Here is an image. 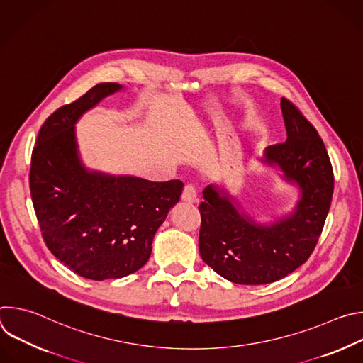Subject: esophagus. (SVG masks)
Listing matches in <instances>:
<instances>
[{
  "mask_svg": "<svg viewBox=\"0 0 363 363\" xmlns=\"http://www.w3.org/2000/svg\"><path fill=\"white\" fill-rule=\"evenodd\" d=\"M182 199H184L185 202H195V201H196V186H195V184L188 182V184L184 186Z\"/></svg>",
  "mask_w": 363,
  "mask_h": 363,
  "instance_id": "34e87169",
  "label": "esophagus"
}]
</instances>
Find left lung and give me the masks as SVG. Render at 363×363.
I'll return each instance as SVG.
<instances>
[{"mask_svg":"<svg viewBox=\"0 0 363 363\" xmlns=\"http://www.w3.org/2000/svg\"><path fill=\"white\" fill-rule=\"evenodd\" d=\"M287 130L283 143L266 149L289 181L301 188L296 211L272 227L237 213L227 195L208 186L199 203V254L216 273L237 284H267L307 262L322 234L333 195V169L315 126L289 99L281 97Z\"/></svg>","mask_w":363,"mask_h":363,"instance_id":"8db88e82","label":"left lung"}]
</instances>
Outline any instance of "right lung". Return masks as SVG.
Instances as JSON below:
<instances>
[{
  "instance_id": "right-lung-1",
  "label": "right lung",
  "mask_w": 363,
  "mask_h": 363,
  "mask_svg": "<svg viewBox=\"0 0 363 363\" xmlns=\"http://www.w3.org/2000/svg\"><path fill=\"white\" fill-rule=\"evenodd\" d=\"M121 87L97 84L51 113L31 153L30 192L47 248L72 272L96 281L129 276L146 264L153 235L184 186L179 179L116 178L80 165L74 123Z\"/></svg>"
}]
</instances>
